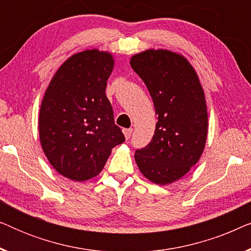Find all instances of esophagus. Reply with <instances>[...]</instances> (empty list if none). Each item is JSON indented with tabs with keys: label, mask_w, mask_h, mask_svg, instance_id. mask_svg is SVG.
<instances>
[{
	"label": "esophagus",
	"mask_w": 251,
	"mask_h": 251,
	"mask_svg": "<svg viewBox=\"0 0 251 251\" xmlns=\"http://www.w3.org/2000/svg\"><path fill=\"white\" fill-rule=\"evenodd\" d=\"M123 133H125V137L126 139H129L131 137L132 133V129H123Z\"/></svg>",
	"instance_id": "esophagus-1"
}]
</instances>
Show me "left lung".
<instances>
[{
	"mask_svg": "<svg viewBox=\"0 0 251 251\" xmlns=\"http://www.w3.org/2000/svg\"><path fill=\"white\" fill-rule=\"evenodd\" d=\"M149 89L157 123L149 145L136 150L140 173L167 185L186 175L200 159L208 132L205 98L192 65L168 50H146L130 61Z\"/></svg>",
	"mask_w": 251,
	"mask_h": 251,
	"instance_id": "1",
	"label": "left lung"
}]
</instances>
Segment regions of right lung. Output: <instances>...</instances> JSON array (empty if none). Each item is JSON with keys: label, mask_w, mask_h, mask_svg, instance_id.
Instances as JSON below:
<instances>
[{"label": "right lung", "mask_w": 251, "mask_h": 251, "mask_svg": "<svg viewBox=\"0 0 251 251\" xmlns=\"http://www.w3.org/2000/svg\"><path fill=\"white\" fill-rule=\"evenodd\" d=\"M112 54L85 50L61 65L41 104L43 152L54 169L72 180L97 176L113 147L125 142L105 90Z\"/></svg>", "instance_id": "obj_1"}]
</instances>
